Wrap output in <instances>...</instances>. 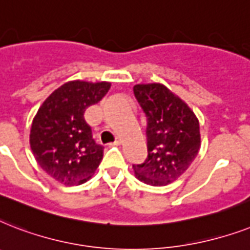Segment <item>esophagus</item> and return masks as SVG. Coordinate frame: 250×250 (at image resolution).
I'll return each mask as SVG.
<instances>
[{
    "mask_svg": "<svg viewBox=\"0 0 250 250\" xmlns=\"http://www.w3.org/2000/svg\"><path fill=\"white\" fill-rule=\"evenodd\" d=\"M120 143H121V139H120V138H116V141L113 142L112 145H113V146H119Z\"/></svg>",
    "mask_w": 250,
    "mask_h": 250,
    "instance_id": "1",
    "label": "esophagus"
}]
</instances>
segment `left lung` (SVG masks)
<instances>
[{"label": "left lung", "mask_w": 250, "mask_h": 250, "mask_svg": "<svg viewBox=\"0 0 250 250\" xmlns=\"http://www.w3.org/2000/svg\"><path fill=\"white\" fill-rule=\"evenodd\" d=\"M147 117V159L133 165L135 177L149 186H167L178 179L200 149L199 120L181 98L161 83L133 87Z\"/></svg>", "instance_id": "left-lung-1"}]
</instances>
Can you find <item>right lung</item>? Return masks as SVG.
Masks as SVG:
<instances>
[{"mask_svg": "<svg viewBox=\"0 0 250 250\" xmlns=\"http://www.w3.org/2000/svg\"><path fill=\"white\" fill-rule=\"evenodd\" d=\"M109 83L69 81L40 107L29 135L32 152L43 170L64 186L83 185L103 159L83 113L108 93Z\"/></svg>", "mask_w": 250, "mask_h": 250, "instance_id": "right-lung-1", "label": "right lung"}]
</instances>
